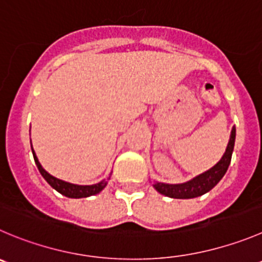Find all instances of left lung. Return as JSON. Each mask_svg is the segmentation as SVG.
Segmentation results:
<instances>
[{
  "label": "left lung",
  "mask_w": 262,
  "mask_h": 262,
  "mask_svg": "<svg viewBox=\"0 0 262 262\" xmlns=\"http://www.w3.org/2000/svg\"><path fill=\"white\" fill-rule=\"evenodd\" d=\"M234 143H235V127H233V129H231L230 140H229V144L226 146V150L224 153L223 158L211 170L206 171L204 173L196 176V178L188 181V183L175 184V185H172V184L156 183L154 184V188L161 194L171 196V198L188 199L203 195L204 193L210 191L223 179V176L228 171V167L231 161V154H233Z\"/></svg>",
  "instance_id": "left-lung-1"
}]
</instances>
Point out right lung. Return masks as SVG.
Returning a JSON list of instances; mask_svg holds the SVG:
<instances>
[{
	"label": "right lung",
	"instance_id": "add662e5",
	"mask_svg": "<svg viewBox=\"0 0 262 262\" xmlns=\"http://www.w3.org/2000/svg\"><path fill=\"white\" fill-rule=\"evenodd\" d=\"M33 151V158L34 162H36L37 167H38V171L41 172V175L43 176L45 180L55 189V190H58L59 193L63 194V195L69 196V198H84V196H90V195H95V194L100 193L106 185V181H100V183L95 184V185H74V184L71 183H66L63 180H59V179L54 178V176L50 175L49 172L42 168L41 163L37 159L36 154Z\"/></svg>",
	"mask_w": 262,
	"mask_h": 262
}]
</instances>
